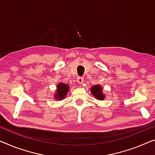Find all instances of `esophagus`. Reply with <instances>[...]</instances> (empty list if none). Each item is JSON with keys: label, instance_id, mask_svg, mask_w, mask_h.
Segmentation results:
<instances>
[{"label": "esophagus", "instance_id": "obj_1", "mask_svg": "<svg viewBox=\"0 0 155 155\" xmlns=\"http://www.w3.org/2000/svg\"><path fill=\"white\" fill-rule=\"evenodd\" d=\"M84 78L83 77H80L77 78V82L78 83V84H82V83L84 82Z\"/></svg>", "mask_w": 155, "mask_h": 155}]
</instances>
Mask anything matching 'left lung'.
<instances>
[{
  "mask_svg": "<svg viewBox=\"0 0 155 155\" xmlns=\"http://www.w3.org/2000/svg\"><path fill=\"white\" fill-rule=\"evenodd\" d=\"M102 87L100 85H93L91 88V91L92 95L95 97L97 100H103L104 99V94L102 92Z\"/></svg>",
  "mask_w": 155,
  "mask_h": 155,
  "instance_id": "1",
  "label": "left lung"
}]
</instances>
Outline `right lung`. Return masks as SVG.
I'll return each instance as SVG.
<instances>
[{
    "mask_svg": "<svg viewBox=\"0 0 155 155\" xmlns=\"http://www.w3.org/2000/svg\"><path fill=\"white\" fill-rule=\"evenodd\" d=\"M70 90V87L68 84H63V83H60L57 85V89L54 94L55 99L57 100H62L68 94Z\"/></svg>",
    "mask_w": 155,
    "mask_h": 155,
    "instance_id": "right-lung-1",
    "label": "right lung"
}]
</instances>
